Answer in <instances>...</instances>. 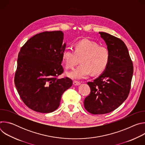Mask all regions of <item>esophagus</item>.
Masks as SVG:
<instances>
[{"label":"esophagus","instance_id":"obj_1","mask_svg":"<svg viewBox=\"0 0 145 145\" xmlns=\"http://www.w3.org/2000/svg\"><path fill=\"white\" fill-rule=\"evenodd\" d=\"M73 84L74 86H78L80 84V82H78V81H74L73 82Z\"/></svg>","mask_w":145,"mask_h":145}]
</instances>
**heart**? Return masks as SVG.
I'll return each mask as SVG.
<instances>
[{
  "label": "heart",
  "instance_id": "heart-1",
  "mask_svg": "<svg viewBox=\"0 0 145 145\" xmlns=\"http://www.w3.org/2000/svg\"><path fill=\"white\" fill-rule=\"evenodd\" d=\"M81 64L73 71L68 72L67 76L73 79L80 80L87 77L92 72L93 74L104 71L108 65L110 53L108 49L99 46L88 39L80 40L74 44V51L66 49L62 54V59L67 68H73L81 58Z\"/></svg>",
  "mask_w": 145,
  "mask_h": 145
}]
</instances>
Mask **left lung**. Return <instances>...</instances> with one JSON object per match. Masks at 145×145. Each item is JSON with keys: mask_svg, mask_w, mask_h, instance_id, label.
Returning <instances> with one entry per match:
<instances>
[{"mask_svg": "<svg viewBox=\"0 0 145 145\" xmlns=\"http://www.w3.org/2000/svg\"><path fill=\"white\" fill-rule=\"evenodd\" d=\"M110 53L106 69L93 82H87L90 94L84 105L89 112L97 115L111 112L127 98L133 74V64L123 41L110 34L99 32Z\"/></svg>", "mask_w": 145, "mask_h": 145, "instance_id": "1", "label": "left lung"}]
</instances>
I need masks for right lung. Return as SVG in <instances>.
I'll return each instance as SVG.
<instances>
[{
    "instance_id": "obj_1",
    "label": "right lung",
    "mask_w": 145,
    "mask_h": 145,
    "mask_svg": "<svg viewBox=\"0 0 145 145\" xmlns=\"http://www.w3.org/2000/svg\"><path fill=\"white\" fill-rule=\"evenodd\" d=\"M61 31H45L30 38L17 60L15 85L25 104L38 112L49 113L59 106L61 96L72 80L57 77L64 72L62 54L67 44Z\"/></svg>"
}]
</instances>
